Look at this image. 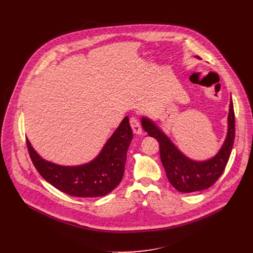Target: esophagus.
Masks as SVG:
<instances>
[{"instance_id":"esophagus-1","label":"esophagus","mask_w":253,"mask_h":253,"mask_svg":"<svg viewBox=\"0 0 253 253\" xmlns=\"http://www.w3.org/2000/svg\"><path fill=\"white\" fill-rule=\"evenodd\" d=\"M130 126L133 130V133L135 134H140L141 133V126L138 120L135 117H131L130 118Z\"/></svg>"}]
</instances>
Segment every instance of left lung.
Segmentation results:
<instances>
[{"instance_id": "obj_1", "label": "left lung", "mask_w": 253, "mask_h": 253, "mask_svg": "<svg viewBox=\"0 0 253 253\" xmlns=\"http://www.w3.org/2000/svg\"><path fill=\"white\" fill-rule=\"evenodd\" d=\"M197 58L199 57L197 56ZM141 125L151 137L159 141L161 162L167 178L178 192L193 193L206 190L213 185L222 174L228 164L235 139V114L232 98L228 117L227 137L220 151L207 161L197 162L185 157L152 120L141 118Z\"/></svg>"}]
</instances>
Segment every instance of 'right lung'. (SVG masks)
I'll use <instances>...</instances> for the list:
<instances>
[{"label":"right lung","mask_w":253,"mask_h":253,"mask_svg":"<svg viewBox=\"0 0 253 253\" xmlns=\"http://www.w3.org/2000/svg\"><path fill=\"white\" fill-rule=\"evenodd\" d=\"M133 133L128 117L106 141L94 160L80 166H60L40 157L26 139L30 157L41 176L59 191L80 198L101 197L122 180L126 155Z\"/></svg>","instance_id":"1"}]
</instances>
